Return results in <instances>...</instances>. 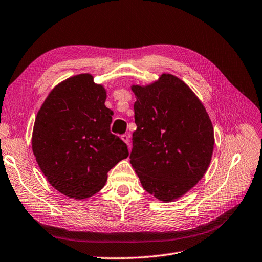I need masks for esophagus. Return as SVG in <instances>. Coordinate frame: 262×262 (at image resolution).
Returning a JSON list of instances; mask_svg holds the SVG:
<instances>
[{"label": "esophagus", "instance_id": "1", "mask_svg": "<svg viewBox=\"0 0 262 262\" xmlns=\"http://www.w3.org/2000/svg\"><path fill=\"white\" fill-rule=\"evenodd\" d=\"M121 139H122V141L124 142V143L130 145V136H129V134H122Z\"/></svg>", "mask_w": 262, "mask_h": 262}]
</instances>
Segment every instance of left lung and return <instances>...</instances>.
<instances>
[{
    "label": "left lung",
    "instance_id": "obj_1",
    "mask_svg": "<svg viewBox=\"0 0 262 262\" xmlns=\"http://www.w3.org/2000/svg\"><path fill=\"white\" fill-rule=\"evenodd\" d=\"M132 91L137 130L130 163L148 193L172 201L196 185L209 167L214 145L209 115L193 92L170 74Z\"/></svg>",
    "mask_w": 262,
    "mask_h": 262
}]
</instances>
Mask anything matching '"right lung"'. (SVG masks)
I'll use <instances>...</instances> for the list:
<instances>
[{"mask_svg":"<svg viewBox=\"0 0 262 262\" xmlns=\"http://www.w3.org/2000/svg\"><path fill=\"white\" fill-rule=\"evenodd\" d=\"M106 92L90 74L55 86L38 112L33 150L52 187L73 199L92 196L107 172L129 155L128 145L110 132L113 110Z\"/></svg>","mask_w":262,"mask_h":262,"instance_id":"add662e5","label":"right lung"}]
</instances>
